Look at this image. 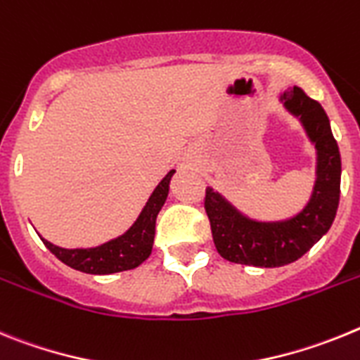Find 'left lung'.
I'll list each match as a JSON object with an SVG mask.
<instances>
[{"label":"left lung","mask_w":360,"mask_h":360,"mask_svg":"<svg viewBox=\"0 0 360 360\" xmlns=\"http://www.w3.org/2000/svg\"><path fill=\"white\" fill-rule=\"evenodd\" d=\"M286 110L299 117L317 150V181L310 202L286 221L261 223L240 214L221 193L206 188L205 210L219 255L248 266L277 268L308 252L330 230L340 195V154L326 112L304 90L293 86L281 96Z\"/></svg>","instance_id":"1"}]
</instances>
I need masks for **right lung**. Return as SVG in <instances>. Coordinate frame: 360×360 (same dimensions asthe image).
Returning a JSON list of instances; mask_svg holds the SVG:
<instances>
[{"instance_id": "add662e5", "label": "right lung", "mask_w": 360, "mask_h": 360, "mask_svg": "<svg viewBox=\"0 0 360 360\" xmlns=\"http://www.w3.org/2000/svg\"><path fill=\"white\" fill-rule=\"evenodd\" d=\"M172 176H174V170H170L167 176L162 177V181L155 186L136 223L117 239L108 240V243L96 246V248L76 250L56 246L43 239V237L41 240L59 261L65 262L67 266L74 268V270L94 275H108L132 270V268L139 266L143 261H146L148 255L152 254V245H154L155 236V219H158L161 206L167 201L168 184H170Z\"/></svg>"}]
</instances>
